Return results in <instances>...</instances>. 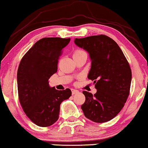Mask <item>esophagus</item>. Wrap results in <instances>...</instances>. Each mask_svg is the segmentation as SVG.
<instances>
[{"mask_svg": "<svg viewBox=\"0 0 148 148\" xmlns=\"http://www.w3.org/2000/svg\"><path fill=\"white\" fill-rule=\"evenodd\" d=\"M72 95H74V94H76V93H78V91L76 90V89H72Z\"/></svg>", "mask_w": 148, "mask_h": 148, "instance_id": "esophagus-1", "label": "esophagus"}]
</instances>
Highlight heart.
Listing matches in <instances>:
<instances>
[{
	"label": "heart",
	"mask_w": 148,
	"mask_h": 148,
	"mask_svg": "<svg viewBox=\"0 0 148 148\" xmlns=\"http://www.w3.org/2000/svg\"><path fill=\"white\" fill-rule=\"evenodd\" d=\"M83 52V51H81V50H76V51L74 52V54H73V55H76V54H78V53H79V52Z\"/></svg>",
	"instance_id": "heart-1"
}]
</instances>
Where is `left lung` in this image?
<instances>
[{"label":"left lung","instance_id":"left-lung-1","mask_svg":"<svg viewBox=\"0 0 148 148\" xmlns=\"http://www.w3.org/2000/svg\"><path fill=\"white\" fill-rule=\"evenodd\" d=\"M74 43L89 53L91 64L87 78L97 89L93 96L83 91L84 115L96 123L110 121L124 107L130 93L132 72L128 61L118 44L106 35L76 38Z\"/></svg>","mask_w":148,"mask_h":148}]
</instances>
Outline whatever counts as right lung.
<instances>
[{"instance_id": "obj_1", "label": "right lung", "mask_w": 148, "mask_h": 148, "mask_svg": "<svg viewBox=\"0 0 148 148\" xmlns=\"http://www.w3.org/2000/svg\"><path fill=\"white\" fill-rule=\"evenodd\" d=\"M70 38L45 37L35 43L22 57L18 67L17 83L19 100L24 113L34 124L51 126L58 120L60 104L72 95L49 85V79L57 72L58 59Z\"/></svg>"}]
</instances>
